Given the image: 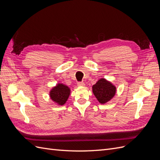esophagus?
Returning <instances> with one entry per match:
<instances>
[{
  "instance_id": "obj_1",
  "label": "esophagus",
  "mask_w": 160,
  "mask_h": 160,
  "mask_svg": "<svg viewBox=\"0 0 160 160\" xmlns=\"http://www.w3.org/2000/svg\"><path fill=\"white\" fill-rule=\"evenodd\" d=\"M77 85L79 87H84L85 86V83L83 82H78V83H77Z\"/></svg>"
}]
</instances>
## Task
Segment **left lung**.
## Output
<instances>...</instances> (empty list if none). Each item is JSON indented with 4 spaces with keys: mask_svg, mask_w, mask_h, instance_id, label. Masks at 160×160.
<instances>
[{
    "mask_svg": "<svg viewBox=\"0 0 160 160\" xmlns=\"http://www.w3.org/2000/svg\"><path fill=\"white\" fill-rule=\"evenodd\" d=\"M92 91L99 102L103 104L113 98L116 93V88L111 82L103 78L93 85Z\"/></svg>",
    "mask_w": 160,
    "mask_h": 160,
    "instance_id": "left-lung-1",
    "label": "left lung"
}]
</instances>
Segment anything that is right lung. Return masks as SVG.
Returning a JSON list of instances; mask_svg holds the SVG:
<instances>
[{
  "label": "right lung",
  "mask_w": 160,
  "mask_h": 160,
  "mask_svg": "<svg viewBox=\"0 0 160 160\" xmlns=\"http://www.w3.org/2000/svg\"><path fill=\"white\" fill-rule=\"evenodd\" d=\"M71 90L69 87L62 83H58L50 91V98L55 103L59 105H64L68 99Z\"/></svg>",
  "instance_id": "right-lung-1"
}]
</instances>
